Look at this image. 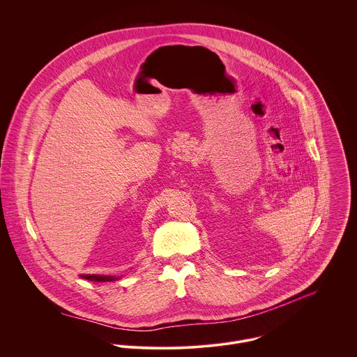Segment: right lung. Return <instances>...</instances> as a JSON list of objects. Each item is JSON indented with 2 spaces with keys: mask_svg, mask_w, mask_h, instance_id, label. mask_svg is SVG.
<instances>
[{
  "mask_svg": "<svg viewBox=\"0 0 357 357\" xmlns=\"http://www.w3.org/2000/svg\"><path fill=\"white\" fill-rule=\"evenodd\" d=\"M79 276L91 282H114L122 278V276H111V275H79Z\"/></svg>",
  "mask_w": 357,
  "mask_h": 357,
  "instance_id": "right-lung-1",
  "label": "right lung"
}]
</instances>
